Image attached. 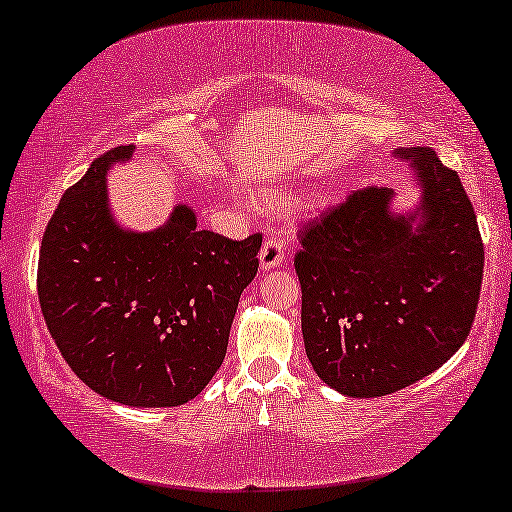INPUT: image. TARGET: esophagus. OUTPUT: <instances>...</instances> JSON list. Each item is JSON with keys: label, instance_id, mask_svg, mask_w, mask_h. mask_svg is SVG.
<instances>
[{"label": "esophagus", "instance_id": "34e87169", "mask_svg": "<svg viewBox=\"0 0 512 512\" xmlns=\"http://www.w3.org/2000/svg\"><path fill=\"white\" fill-rule=\"evenodd\" d=\"M283 258H286V240L281 235H270L261 249V270H274L283 263Z\"/></svg>", "mask_w": 512, "mask_h": 512}]
</instances>
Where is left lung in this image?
Wrapping results in <instances>:
<instances>
[{
  "instance_id": "obj_1",
  "label": "left lung",
  "mask_w": 512,
  "mask_h": 512,
  "mask_svg": "<svg viewBox=\"0 0 512 512\" xmlns=\"http://www.w3.org/2000/svg\"><path fill=\"white\" fill-rule=\"evenodd\" d=\"M421 201L366 187L300 231L302 334L313 371L352 398L410 387L451 359L476 316L485 251L460 176L432 148H396Z\"/></svg>"
}]
</instances>
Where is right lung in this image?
Wrapping results in <instances>:
<instances>
[{"instance_id":"1","label":"right lung","mask_w":512,"mask_h":512,"mask_svg":"<svg viewBox=\"0 0 512 512\" xmlns=\"http://www.w3.org/2000/svg\"><path fill=\"white\" fill-rule=\"evenodd\" d=\"M132 151L98 157L61 196L41 242L38 300L66 364L93 391L130 407H178L222 366L263 238L199 231L185 203L155 231L123 229L105 176Z\"/></svg>"}]
</instances>
